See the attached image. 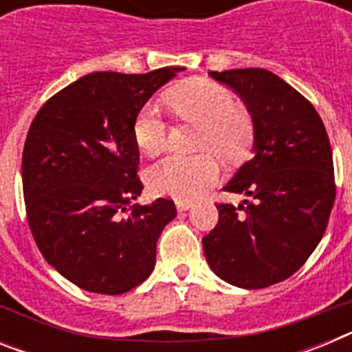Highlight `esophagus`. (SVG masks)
Segmentation results:
<instances>
[{
	"mask_svg": "<svg viewBox=\"0 0 352 352\" xmlns=\"http://www.w3.org/2000/svg\"><path fill=\"white\" fill-rule=\"evenodd\" d=\"M192 206H194V203H190V201H176V208H178V211L190 210Z\"/></svg>",
	"mask_w": 352,
	"mask_h": 352,
	"instance_id": "34e87169",
	"label": "esophagus"
}]
</instances>
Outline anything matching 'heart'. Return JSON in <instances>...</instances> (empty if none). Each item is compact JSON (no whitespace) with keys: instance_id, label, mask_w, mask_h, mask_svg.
I'll return each instance as SVG.
<instances>
[{"instance_id":"b5f03b06","label":"heart","mask_w":352,"mask_h":352,"mask_svg":"<svg viewBox=\"0 0 352 352\" xmlns=\"http://www.w3.org/2000/svg\"><path fill=\"white\" fill-rule=\"evenodd\" d=\"M166 102L182 120L201 125L199 149H213L226 160H238L252 141L250 114L234 104V95L211 80H192L166 93ZM169 126L160 105L142 107L133 123V139L146 155H157L167 144ZM220 178V164L213 153L167 155L146 173V182L157 195L194 201Z\"/></svg>"}]
</instances>
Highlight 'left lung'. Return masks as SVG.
I'll use <instances>...</instances> for the list:
<instances>
[{
	"instance_id": "1",
	"label": "left lung",
	"mask_w": 352,
	"mask_h": 352,
	"mask_svg": "<svg viewBox=\"0 0 352 352\" xmlns=\"http://www.w3.org/2000/svg\"><path fill=\"white\" fill-rule=\"evenodd\" d=\"M210 76L243 100L254 146L223 186L252 201L217 204L219 223L203 238L204 256L227 284L268 287L296 273L324 234L335 203L331 146L314 105L270 70Z\"/></svg>"
}]
</instances>
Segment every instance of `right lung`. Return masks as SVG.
Segmentation results:
<instances>
[{"label":"right lung","instance_id":"1","mask_svg":"<svg viewBox=\"0 0 352 352\" xmlns=\"http://www.w3.org/2000/svg\"><path fill=\"white\" fill-rule=\"evenodd\" d=\"M183 70L93 72L56 93L31 123L23 151L30 229L45 261L84 291L123 294L153 272L176 206L160 197L121 217L142 192L133 123Z\"/></svg>","mask_w":352,"mask_h":352}]
</instances>
